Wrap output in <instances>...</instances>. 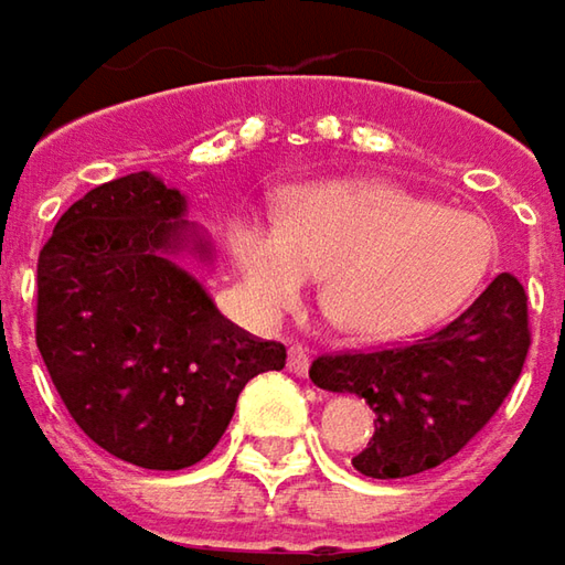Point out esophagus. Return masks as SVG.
I'll use <instances>...</instances> for the list:
<instances>
[{"instance_id": "34e87169", "label": "esophagus", "mask_w": 565, "mask_h": 565, "mask_svg": "<svg viewBox=\"0 0 565 565\" xmlns=\"http://www.w3.org/2000/svg\"><path fill=\"white\" fill-rule=\"evenodd\" d=\"M309 362H312V356H309V350H306L302 343H294V347L287 350V369H290L294 375H306V372H309Z\"/></svg>"}]
</instances>
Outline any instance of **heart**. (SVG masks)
Segmentation results:
<instances>
[{"mask_svg":"<svg viewBox=\"0 0 565 565\" xmlns=\"http://www.w3.org/2000/svg\"><path fill=\"white\" fill-rule=\"evenodd\" d=\"M231 249L263 312L294 306L321 278L331 324L381 341L457 309L491 271L497 231L387 181H321L284 196L278 227L237 218Z\"/></svg>","mask_w":565,"mask_h":565,"instance_id":"obj_1","label":"heart"}]
</instances>
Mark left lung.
Returning a JSON list of instances; mask_svg holds the SVG:
<instances>
[{"mask_svg": "<svg viewBox=\"0 0 565 565\" xmlns=\"http://www.w3.org/2000/svg\"><path fill=\"white\" fill-rule=\"evenodd\" d=\"M529 343V297L503 271L428 338L319 356L309 379L372 406L375 435L353 457L362 476L406 478L457 457L488 425L522 375Z\"/></svg>", "mask_w": 565, "mask_h": 565, "instance_id": "obj_1", "label": "left lung"}]
</instances>
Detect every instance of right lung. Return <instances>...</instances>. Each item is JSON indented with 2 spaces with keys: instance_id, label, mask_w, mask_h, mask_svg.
I'll list each match as a JSON object with an SVG mask.
<instances>
[{
  "instance_id": "obj_1",
  "label": "right lung",
  "mask_w": 565,
  "mask_h": 565,
  "mask_svg": "<svg viewBox=\"0 0 565 565\" xmlns=\"http://www.w3.org/2000/svg\"><path fill=\"white\" fill-rule=\"evenodd\" d=\"M184 256L215 259L184 193L137 171L71 205L36 263V347L71 418L159 472L200 462L246 381L287 360L224 319Z\"/></svg>"
}]
</instances>
